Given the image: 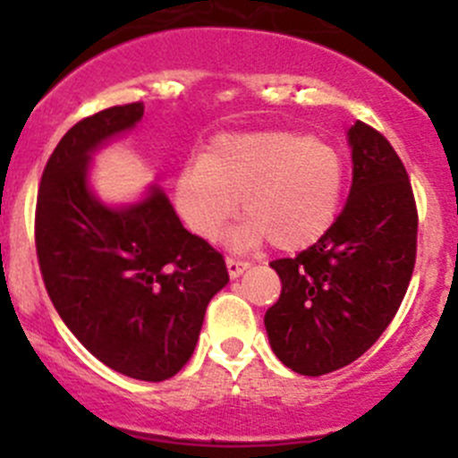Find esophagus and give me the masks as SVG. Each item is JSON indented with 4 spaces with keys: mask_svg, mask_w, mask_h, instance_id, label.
Segmentation results:
<instances>
[{
    "mask_svg": "<svg viewBox=\"0 0 458 458\" xmlns=\"http://www.w3.org/2000/svg\"><path fill=\"white\" fill-rule=\"evenodd\" d=\"M225 266H228V275L233 276V279H237L239 275H243V270H248V266H250V263L243 261V259L228 257L225 259Z\"/></svg>",
    "mask_w": 458,
    "mask_h": 458,
    "instance_id": "obj_1",
    "label": "esophagus"
}]
</instances>
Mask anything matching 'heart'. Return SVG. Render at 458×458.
Wrapping results in <instances>:
<instances>
[{"mask_svg": "<svg viewBox=\"0 0 458 458\" xmlns=\"http://www.w3.org/2000/svg\"><path fill=\"white\" fill-rule=\"evenodd\" d=\"M345 188L344 155L332 143L294 131L219 137L203 159L183 165L174 188L183 224L216 239L239 210L246 221L233 246L267 239L276 250H301L327 233Z\"/></svg>", "mask_w": 458, "mask_h": 458, "instance_id": "heart-1", "label": "heart"}]
</instances>
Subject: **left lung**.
Segmentation results:
<instances>
[{
	"instance_id": "8db88e82",
	"label": "left lung",
	"mask_w": 458,
	"mask_h": 458,
	"mask_svg": "<svg viewBox=\"0 0 458 458\" xmlns=\"http://www.w3.org/2000/svg\"><path fill=\"white\" fill-rule=\"evenodd\" d=\"M352 188L327 233L293 259L267 308L272 350L290 370L321 377L357 361L399 310L417 261L419 212L403 161L368 123L348 131Z\"/></svg>"
}]
</instances>
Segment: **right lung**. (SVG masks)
Listing matches in <instances>:
<instances>
[{"mask_svg": "<svg viewBox=\"0 0 458 458\" xmlns=\"http://www.w3.org/2000/svg\"><path fill=\"white\" fill-rule=\"evenodd\" d=\"M141 117V101L113 106L62 137L41 174L35 246L46 293L88 352L126 377L165 381L195 352L228 267L159 188L128 208L88 188L92 152Z\"/></svg>", "mask_w": 458, "mask_h": 458, "instance_id": "obj_1", "label": "right lung"}]
</instances>
